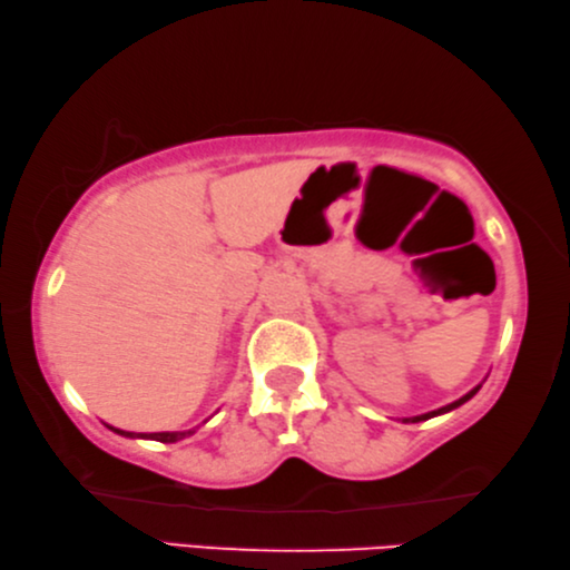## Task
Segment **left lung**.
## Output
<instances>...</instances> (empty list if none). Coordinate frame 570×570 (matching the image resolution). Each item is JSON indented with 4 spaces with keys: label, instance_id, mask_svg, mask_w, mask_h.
I'll return each mask as SVG.
<instances>
[{
    "label": "left lung",
    "instance_id": "left-lung-1",
    "mask_svg": "<svg viewBox=\"0 0 570 570\" xmlns=\"http://www.w3.org/2000/svg\"><path fill=\"white\" fill-rule=\"evenodd\" d=\"M480 386L482 384H478V386H474L472 391H468V394H464V396H460V399H456V401H452V404H446V406H442V409H434V412H426V414H419V416H409V419H404V422L406 424H416V422H426V419H432V416H440V414H446V412H452V409H456V406H462L464 404V401H470L474 394H478V391H480Z\"/></svg>",
    "mask_w": 570,
    "mask_h": 570
}]
</instances>
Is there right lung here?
I'll list each match as a JSON object with an SVG mask.
<instances>
[{"label":"right lung","mask_w":570,"mask_h":570,"mask_svg":"<svg viewBox=\"0 0 570 570\" xmlns=\"http://www.w3.org/2000/svg\"><path fill=\"white\" fill-rule=\"evenodd\" d=\"M108 429H114V432H116V434H120V436H130V440H154V442H166V444L179 442V440H184V436H191L194 432H197V426H194V429H186V432H151V434L124 432V429H116V426H108Z\"/></svg>","instance_id":"add662e5"}]
</instances>
